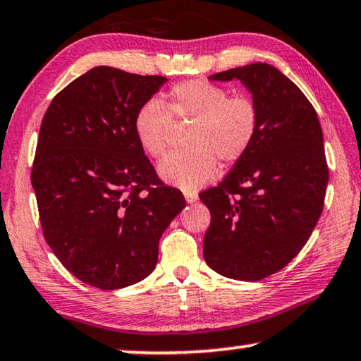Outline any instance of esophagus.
Listing matches in <instances>:
<instances>
[{"label":"esophagus","mask_w":361,"mask_h":361,"mask_svg":"<svg viewBox=\"0 0 361 361\" xmlns=\"http://www.w3.org/2000/svg\"><path fill=\"white\" fill-rule=\"evenodd\" d=\"M185 199H186V202H190V204L196 202L199 199L197 191H185Z\"/></svg>","instance_id":"34e87169"}]
</instances>
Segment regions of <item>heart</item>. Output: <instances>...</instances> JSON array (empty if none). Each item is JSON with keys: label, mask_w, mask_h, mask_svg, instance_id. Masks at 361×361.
I'll return each mask as SVG.
<instances>
[{"label": "heart", "mask_w": 361, "mask_h": 361, "mask_svg": "<svg viewBox=\"0 0 361 361\" xmlns=\"http://www.w3.org/2000/svg\"><path fill=\"white\" fill-rule=\"evenodd\" d=\"M171 118L195 120L186 136L190 149L166 155L159 164V173L186 191L211 181L219 171V159L238 162L255 142L259 126V110L250 97H230L227 89L202 79L185 80L170 89L166 105L149 99L134 115V134L150 157L164 155Z\"/></svg>", "instance_id": "heart-1"}]
</instances>
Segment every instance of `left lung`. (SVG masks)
I'll return each mask as SVG.
<instances>
[{"label": "left lung", "instance_id": "8db88e82", "mask_svg": "<svg viewBox=\"0 0 361 361\" xmlns=\"http://www.w3.org/2000/svg\"><path fill=\"white\" fill-rule=\"evenodd\" d=\"M209 79H238L257 105L259 126L224 181L199 195L211 211L204 259L220 276L261 281L287 266L318 224L329 180L322 129L305 94L271 64Z\"/></svg>", "mask_w": 361, "mask_h": 361}]
</instances>
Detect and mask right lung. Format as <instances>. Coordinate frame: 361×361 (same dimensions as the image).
Segmentation results:
<instances>
[{
	"mask_svg": "<svg viewBox=\"0 0 361 361\" xmlns=\"http://www.w3.org/2000/svg\"><path fill=\"white\" fill-rule=\"evenodd\" d=\"M165 82L97 66L66 85L42 120L32 186L43 235L74 277L100 290L146 279L160 236L186 204L159 180L133 128Z\"/></svg>",
	"mask_w": 361,
	"mask_h": 361,
	"instance_id": "right-lung-1",
	"label": "right lung"
}]
</instances>
